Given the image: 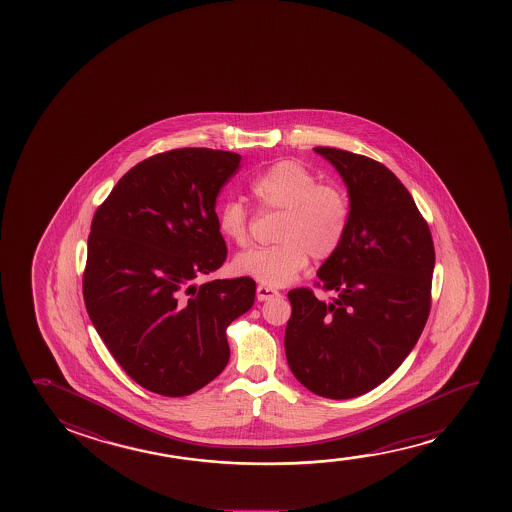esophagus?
I'll use <instances>...</instances> for the list:
<instances>
[{
    "label": "esophagus",
    "instance_id": "1",
    "mask_svg": "<svg viewBox=\"0 0 512 512\" xmlns=\"http://www.w3.org/2000/svg\"><path fill=\"white\" fill-rule=\"evenodd\" d=\"M280 292L278 290H274V288L266 287V285H259L257 287V299L260 302L269 301V299H273V297H278Z\"/></svg>",
    "mask_w": 512,
    "mask_h": 512
}]
</instances>
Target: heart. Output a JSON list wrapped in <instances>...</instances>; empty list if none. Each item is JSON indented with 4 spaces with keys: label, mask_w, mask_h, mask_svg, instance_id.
<instances>
[{
    "label": "heart",
    "mask_w": 512,
    "mask_h": 512,
    "mask_svg": "<svg viewBox=\"0 0 512 512\" xmlns=\"http://www.w3.org/2000/svg\"><path fill=\"white\" fill-rule=\"evenodd\" d=\"M262 210L283 213L276 232L278 245L252 248L232 262L238 274L267 287H283L315 260L334 257L350 229L348 194L336 183H320L318 176L297 161L274 162L252 185ZM220 234L234 245L248 241V213L239 201H225L217 213Z\"/></svg>",
    "instance_id": "heart-1"
}]
</instances>
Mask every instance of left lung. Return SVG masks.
<instances>
[{
    "mask_svg": "<svg viewBox=\"0 0 512 512\" xmlns=\"http://www.w3.org/2000/svg\"><path fill=\"white\" fill-rule=\"evenodd\" d=\"M315 152L348 187L350 229L318 269L334 297L288 292L285 353L309 392L351 399L390 378L418 343L430 313L434 241L411 194L381 162L339 148Z\"/></svg>",
    "mask_w": 512,
    "mask_h": 512,
    "instance_id": "left-lung-1",
    "label": "left lung"
}]
</instances>
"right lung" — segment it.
Masks as SVG:
<instances>
[{
  "label": "right lung",
  "instance_id": "right-lung-1",
  "mask_svg": "<svg viewBox=\"0 0 512 512\" xmlns=\"http://www.w3.org/2000/svg\"><path fill=\"white\" fill-rule=\"evenodd\" d=\"M241 155L176 148L129 169L92 218L84 301L94 329L138 385L185 397L229 362L225 330L255 301V281L196 278L227 248L217 197Z\"/></svg>",
  "mask_w": 512,
  "mask_h": 512
}]
</instances>
